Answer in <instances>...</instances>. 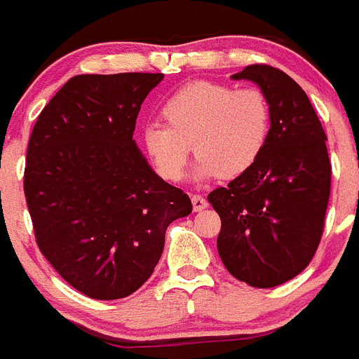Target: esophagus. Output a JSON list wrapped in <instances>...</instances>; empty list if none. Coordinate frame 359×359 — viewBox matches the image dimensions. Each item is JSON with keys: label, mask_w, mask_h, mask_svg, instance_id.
Instances as JSON below:
<instances>
[{"label": "esophagus", "mask_w": 359, "mask_h": 359, "mask_svg": "<svg viewBox=\"0 0 359 359\" xmlns=\"http://www.w3.org/2000/svg\"><path fill=\"white\" fill-rule=\"evenodd\" d=\"M191 202H193V209H195V212H200V210H203L207 207V200L200 195L191 196Z\"/></svg>", "instance_id": "obj_1"}]
</instances>
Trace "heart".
<instances>
[{
  "label": "heart",
  "instance_id": "obj_1",
  "mask_svg": "<svg viewBox=\"0 0 359 359\" xmlns=\"http://www.w3.org/2000/svg\"><path fill=\"white\" fill-rule=\"evenodd\" d=\"M166 122H149L142 142L154 168L179 180L193 152L196 180L219 175L236 179L262 156L271 134V104L259 88H233L212 81H191L163 104Z\"/></svg>",
  "mask_w": 359,
  "mask_h": 359
}]
</instances>
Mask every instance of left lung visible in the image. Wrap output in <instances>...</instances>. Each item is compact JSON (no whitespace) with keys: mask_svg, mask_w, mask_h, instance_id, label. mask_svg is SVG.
<instances>
[{"mask_svg":"<svg viewBox=\"0 0 359 359\" xmlns=\"http://www.w3.org/2000/svg\"><path fill=\"white\" fill-rule=\"evenodd\" d=\"M232 79L255 83L271 104L262 156L207 200L221 217L217 253L237 280L271 289L310 264L320 243L331 186L326 133L304 90L269 65Z\"/></svg>","mask_w":359,"mask_h":359,"instance_id":"left-lung-1","label":"left lung"}]
</instances>
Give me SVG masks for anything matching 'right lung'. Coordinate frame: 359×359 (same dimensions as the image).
I'll list each match as a JSON object with an SVG mask.
<instances>
[{
	"mask_svg": "<svg viewBox=\"0 0 359 359\" xmlns=\"http://www.w3.org/2000/svg\"><path fill=\"white\" fill-rule=\"evenodd\" d=\"M164 74L70 78L29 136L25 195L36 244L92 299H120L152 274L172 221L193 210L133 140L145 97Z\"/></svg>",
	"mask_w": 359,
	"mask_h": 359,
	"instance_id": "add662e5",
	"label": "right lung"
}]
</instances>
